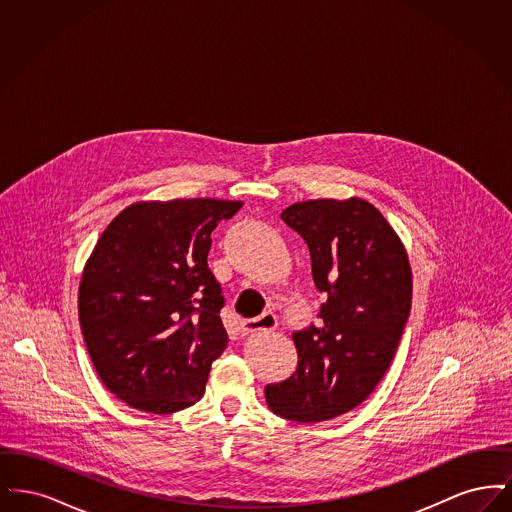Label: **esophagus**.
Wrapping results in <instances>:
<instances>
[{"label": "esophagus", "mask_w": 512, "mask_h": 512, "mask_svg": "<svg viewBox=\"0 0 512 512\" xmlns=\"http://www.w3.org/2000/svg\"><path fill=\"white\" fill-rule=\"evenodd\" d=\"M276 315L274 313H263L261 317L257 318H247V320H242L240 322V330H242V334L247 336V334H253V332H267V330H274L276 328Z\"/></svg>", "instance_id": "34e87169"}]
</instances>
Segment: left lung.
Masks as SVG:
<instances>
[{"label": "left lung", "mask_w": 512, "mask_h": 512, "mask_svg": "<svg viewBox=\"0 0 512 512\" xmlns=\"http://www.w3.org/2000/svg\"><path fill=\"white\" fill-rule=\"evenodd\" d=\"M280 217L305 240L328 299L320 324L293 334L295 372L265 397L282 418L322 422L359 407L384 378L411 313L413 274L399 236L365 199L301 201Z\"/></svg>", "instance_id": "obj_1"}]
</instances>
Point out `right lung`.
<instances>
[{
  "label": "right lung",
  "mask_w": 512,
  "mask_h": 512,
  "mask_svg": "<svg viewBox=\"0 0 512 512\" xmlns=\"http://www.w3.org/2000/svg\"><path fill=\"white\" fill-rule=\"evenodd\" d=\"M242 201H140L99 236L78 288V318L105 388L134 409L182 411L226 349L224 297L207 267L211 232Z\"/></svg>",
  "instance_id": "obj_1"
}]
</instances>
